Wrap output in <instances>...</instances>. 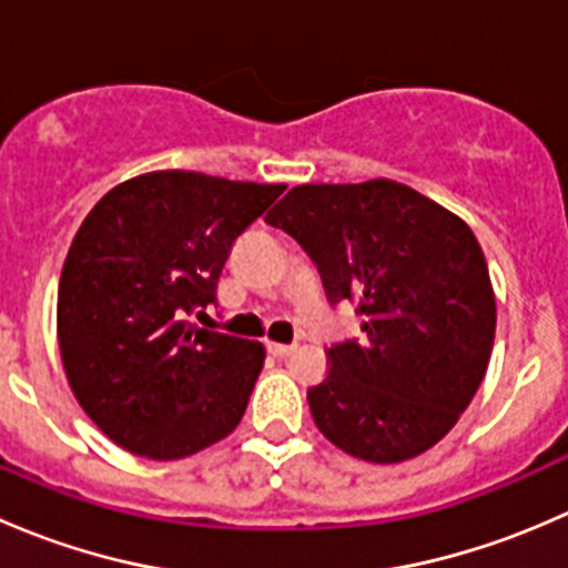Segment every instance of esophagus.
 <instances>
[{"instance_id":"34e87169","label":"esophagus","mask_w":568,"mask_h":568,"mask_svg":"<svg viewBox=\"0 0 568 568\" xmlns=\"http://www.w3.org/2000/svg\"><path fill=\"white\" fill-rule=\"evenodd\" d=\"M266 348H268V354H274V357H288V354L294 352L296 346H291V343H274V341H268Z\"/></svg>"}]
</instances>
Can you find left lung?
<instances>
[{"mask_svg":"<svg viewBox=\"0 0 568 568\" xmlns=\"http://www.w3.org/2000/svg\"><path fill=\"white\" fill-rule=\"evenodd\" d=\"M318 266L326 300H357L363 341L326 348L307 390L318 432L374 464L439 443L484 382L495 291L467 222L406 183H302L266 216Z\"/></svg>","mask_w":568,"mask_h":568,"instance_id":"8db88e82","label":"left lung"}]
</instances>
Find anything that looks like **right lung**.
<instances>
[{
	"label": "right lung",
	"mask_w": 568,
	"mask_h": 568,
	"mask_svg": "<svg viewBox=\"0 0 568 568\" xmlns=\"http://www.w3.org/2000/svg\"><path fill=\"white\" fill-rule=\"evenodd\" d=\"M283 189L156 170L84 216L62 263L57 341L79 406L114 445L173 462L239 426L266 348L186 318L214 305L233 242Z\"/></svg>",
	"instance_id": "1"
}]
</instances>
